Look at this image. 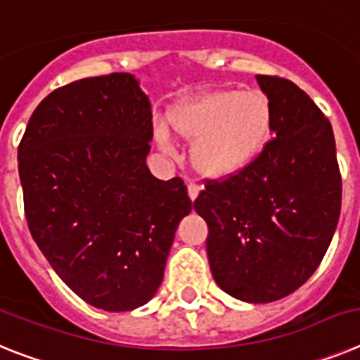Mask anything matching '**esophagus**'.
<instances>
[{
  "label": "esophagus",
  "mask_w": 360,
  "mask_h": 360,
  "mask_svg": "<svg viewBox=\"0 0 360 360\" xmlns=\"http://www.w3.org/2000/svg\"><path fill=\"white\" fill-rule=\"evenodd\" d=\"M199 192H201V186H198V184H193V183L188 184V198L192 199V201H195V199H198Z\"/></svg>",
  "instance_id": "34e87169"
}]
</instances>
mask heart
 Returning a JSON list of instances; mask_svg holds the SVG:
<instances>
[{"mask_svg":"<svg viewBox=\"0 0 360 360\" xmlns=\"http://www.w3.org/2000/svg\"><path fill=\"white\" fill-rule=\"evenodd\" d=\"M172 132L190 145L192 168L205 179H228L264 152L271 136L274 108L261 90H210L176 103L167 114ZM158 141L168 148L165 128Z\"/></svg>","mask_w":360,"mask_h":360,"instance_id":"b5f03b06","label":"heart"}]
</instances>
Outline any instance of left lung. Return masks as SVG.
<instances>
[{
	"label": "left lung",
	"mask_w": 360,
	"mask_h": 360,
	"mask_svg": "<svg viewBox=\"0 0 360 360\" xmlns=\"http://www.w3.org/2000/svg\"><path fill=\"white\" fill-rule=\"evenodd\" d=\"M274 124L257 161L208 181L193 201L208 224L206 252L219 288L239 301H279L310 279L340 215L342 183L330 121L295 83L257 76Z\"/></svg>",
	"instance_id": "1"
}]
</instances>
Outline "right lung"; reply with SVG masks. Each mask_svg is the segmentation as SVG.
Returning <instances> with one entry per match:
<instances>
[{
	"label": "right lung",
	"mask_w": 360,
	"mask_h": 360,
	"mask_svg": "<svg viewBox=\"0 0 360 360\" xmlns=\"http://www.w3.org/2000/svg\"><path fill=\"white\" fill-rule=\"evenodd\" d=\"M152 106L127 72L50 92L18 148L36 245L74 293L136 310L161 286L177 224L192 212L179 177L150 174Z\"/></svg>",
	"instance_id": "obj_1"
}]
</instances>
